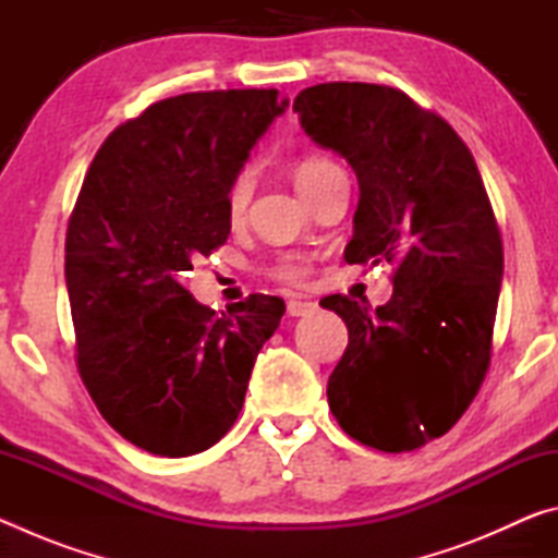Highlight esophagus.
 Masks as SVG:
<instances>
[{
  "mask_svg": "<svg viewBox=\"0 0 558 558\" xmlns=\"http://www.w3.org/2000/svg\"><path fill=\"white\" fill-rule=\"evenodd\" d=\"M317 310V305L313 300H302L298 295H292L288 300V315L290 317H305V315H313Z\"/></svg>",
  "mask_w": 558,
  "mask_h": 558,
  "instance_id": "34e87169",
  "label": "esophagus"
}]
</instances>
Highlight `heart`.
<instances>
[{
  "label": "heart",
  "instance_id": "heart-1",
  "mask_svg": "<svg viewBox=\"0 0 558 558\" xmlns=\"http://www.w3.org/2000/svg\"><path fill=\"white\" fill-rule=\"evenodd\" d=\"M337 167L335 162H329V159L325 157H305L300 159L298 167H295V186L298 192L302 194L305 189L313 186L319 177H323L325 172H329V169ZM251 194H253V177L251 172H241L233 177V182L229 184V189H226V214H229L231 221H239L245 206H248L251 202ZM276 272L280 278H298L302 272V266L300 260L295 258H286L280 263V266L276 268Z\"/></svg>",
  "mask_w": 558,
  "mask_h": 558
}]
</instances>
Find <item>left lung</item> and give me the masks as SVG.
Instances as JSON below:
<instances>
[{
	"label": "left lung",
	"instance_id": "obj_1",
	"mask_svg": "<svg viewBox=\"0 0 558 558\" xmlns=\"http://www.w3.org/2000/svg\"><path fill=\"white\" fill-rule=\"evenodd\" d=\"M292 110L356 174L344 260L396 266L381 307L319 302L349 329L329 409L364 446L415 450L456 426L489 366L505 256L483 177L446 120L389 86L319 83Z\"/></svg>",
	"mask_w": 558,
	"mask_h": 558
}]
</instances>
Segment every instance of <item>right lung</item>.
Returning <instances> with one entry per match:
<instances>
[{"label":"right lung","instance_id":"obj_1","mask_svg":"<svg viewBox=\"0 0 558 558\" xmlns=\"http://www.w3.org/2000/svg\"><path fill=\"white\" fill-rule=\"evenodd\" d=\"M288 98L209 90L159 100L110 132L65 233L78 372L112 428L153 456L211 448L243 409L256 356L286 302L229 313L184 288L194 256L226 243V189Z\"/></svg>","mask_w":558,"mask_h":558}]
</instances>
